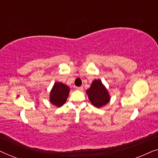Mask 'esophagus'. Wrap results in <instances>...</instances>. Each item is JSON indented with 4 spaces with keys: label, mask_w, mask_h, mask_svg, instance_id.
<instances>
[{
    "label": "esophagus",
    "mask_w": 158,
    "mask_h": 158,
    "mask_svg": "<svg viewBox=\"0 0 158 158\" xmlns=\"http://www.w3.org/2000/svg\"><path fill=\"white\" fill-rule=\"evenodd\" d=\"M76 88H77V90H80V91H83V87H77Z\"/></svg>",
    "instance_id": "1"
}]
</instances>
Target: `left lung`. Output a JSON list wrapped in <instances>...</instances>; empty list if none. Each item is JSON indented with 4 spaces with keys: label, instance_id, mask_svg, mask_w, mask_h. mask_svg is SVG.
Masks as SVG:
<instances>
[{
    "label": "left lung",
    "instance_id": "left-lung-1",
    "mask_svg": "<svg viewBox=\"0 0 158 158\" xmlns=\"http://www.w3.org/2000/svg\"><path fill=\"white\" fill-rule=\"evenodd\" d=\"M90 103L95 107L101 108L106 105L111 100L109 93L101 80H94L91 85L86 90Z\"/></svg>",
    "mask_w": 158,
    "mask_h": 158
}]
</instances>
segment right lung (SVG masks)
<instances>
[{
	"label": "right lung",
	"mask_w": 158,
	"mask_h": 158,
	"mask_svg": "<svg viewBox=\"0 0 158 158\" xmlns=\"http://www.w3.org/2000/svg\"><path fill=\"white\" fill-rule=\"evenodd\" d=\"M70 93V88L65 84L56 82L49 94V101L52 104L60 107L65 103Z\"/></svg>",
	"instance_id": "add662e5"
}]
</instances>
